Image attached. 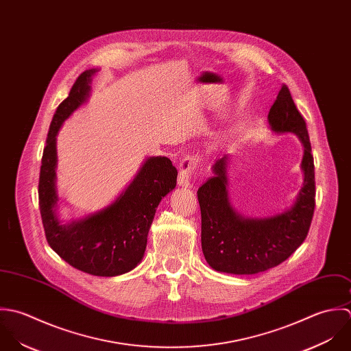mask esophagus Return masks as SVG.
<instances>
[{"label":"esophagus","mask_w":351,"mask_h":351,"mask_svg":"<svg viewBox=\"0 0 351 351\" xmlns=\"http://www.w3.org/2000/svg\"><path fill=\"white\" fill-rule=\"evenodd\" d=\"M199 156L198 154H187L184 158L180 160L179 162V176H178V183L182 187H189L191 176L194 171L199 165Z\"/></svg>","instance_id":"obj_1"}]
</instances>
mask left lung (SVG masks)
Masks as SVG:
<instances>
[{"label":"left lung","instance_id":"left-lung-1","mask_svg":"<svg viewBox=\"0 0 351 351\" xmlns=\"http://www.w3.org/2000/svg\"><path fill=\"white\" fill-rule=\"evenodd\" d=\"M271 129L294 133L304 143V186L291 209L270 218H243L226 195V156L214 164V175L198 189L202 218V251L217 271L258 274L285 262L306 239L315 205V164L306 123L287 85H282L269 112Z\"/></svg>","mask_w":351,"mask_h":351}]
</instances>
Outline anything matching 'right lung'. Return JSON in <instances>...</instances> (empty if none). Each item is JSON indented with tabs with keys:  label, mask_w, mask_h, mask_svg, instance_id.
<instances>
[{
	"label": "right lung",
	"mask_w": 351,
	"mask_h": 351,
	"mask_svg": "<svg viewBox=\"0 0 351 351\" xmlns=\"http://www.w3.org/2000/svg\"><path fill=\"white\" fill-rule=\"evenodd\" d=\"M93 73L85 71L77 77L51 121L39 173V209L46 240L65 262L92 276L114 277L140 263L156 208L175 189L178 169L167 157H152L111 206L69 225L60 223L53 210L57 202L56 136L62 122L85 100Z\"/></svg>",
	"instance_id": "1"
}]
</instances>
